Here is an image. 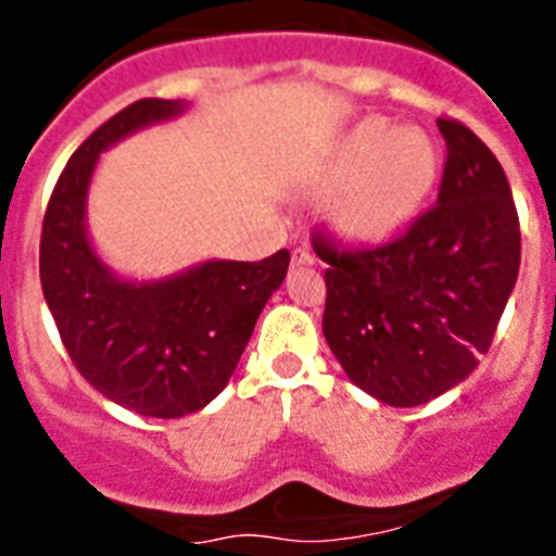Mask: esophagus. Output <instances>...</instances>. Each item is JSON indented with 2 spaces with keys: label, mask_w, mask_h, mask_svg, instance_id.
Returning <instances> with one entry per match:
<instances>
[{
  "label": "esophagus",
  "mask_w": 556,
  "mask_h": 556,
  "mask_svg": "<svg viewBox=\"0 0 556 556\" xmlns=\"http://www.w3.org/2000/svg\"><path fill=\"white\" fill-rule=\"evenodd\" d=\"M314 262H317V255H314L312 248H306V244L292 250V264H298V267H308V264H314Z\"/></svg>",
  "instance_id": "34e87169"
}]
</instances>
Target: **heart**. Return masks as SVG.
I'll return each instance as SVG.
<instances>
[{"instance_id": "heart-1", "label": "heart", "mask_w": 556, "mask_h": 556, "mask_svg": "<svg viewBox=\"0 0 556 556\" xmlns=\"http://www.w3.org/2000/svg\"><path fill=\"white\" fill-rule=\"evenodd\" d=\"M437 172V144L424 130H395L370 116L339 141L323 166L320 191H339L331 211L339 233L353 242H378L415 217Z\"/></svg>"}]
</instances>
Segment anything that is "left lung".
<instances>
[{"instance_id": "1", "label": "left lung", "mask_w": 556, "mask_h": 556, "mask_svg": "<svg viewBox=\"0 0 556 556\" xmlns=\"http://www.w3.org/2000/svg\"><path fill=\"white\" fill-rule=\"evenodd\" d=\"M437 127L445 139L440 194L404 233L356 250L312 236L328 264V345L358 390L390 406H420L465 381L518 281L507 175L470 127L448 116Z\"/></svg>"}]
</instances>
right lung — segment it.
Listing matches in <instances>:
<instances>
[{"label": "right lung", "mask_w": 556, "mask_h": 556, "mask_svg": "<svg viewBox=\"0 0 556 556\" xmlns=\"http://www.w3.org/2000/svg\"><path fill=\"white\" fill-rule=\"evenodd\" d=\"M184 111L178 100L122 108L68 159L41 228V289L72 365L88 384L144 417L203 409L233 376L255 320L283 283L289 250L264 262H205L164 281H119L86 233L100 152Z\"/></svg>", "instance_id": "add662e5"}]
</instances>
